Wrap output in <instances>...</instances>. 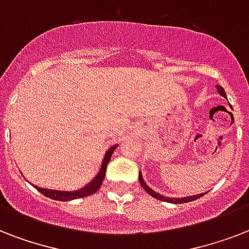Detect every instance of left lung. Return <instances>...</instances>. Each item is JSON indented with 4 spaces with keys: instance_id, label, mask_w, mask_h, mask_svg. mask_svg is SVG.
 <instances>
[{
    "instance_id": "1",
    "label": "left lung",
    "mask_w": 249,
    "mask_h": 249,
    "mask_svg": "<svg viewBox=\"0 0 249 249\" xmlns=\"http://www.w3.org/2000/svg\"><path fill=\"white\" fill-rule=\"evenodd\" d=\"M217 90H218L220 95H222V97L228 99V97H226V94H225V90L222 86L217 85ZM140 183H141V186H142V187L144 189V191H146L147 194H150V195L155 197V199H158V200H161V201H166V203H173V204H181V203H189V201L196 200V199H199V197H201L203 195H205V194H207V193H203V194H197V195H191V196H185V197L164 196V195H161V194H159V193H156V191H154L151 187H148V186L146 185V182L143 181V177H142L141 172H140Z\"/></svg>"
}]
</instances>
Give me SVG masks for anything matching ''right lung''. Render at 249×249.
Masks as SVG:
<instances>
[{
    "label": "right lung",
    "instance_id": "right-lung-1",
    "mask_svg": "<svg viewBox=\"0 0 249 249\" xmlns=\"http://www.w3.org/2000/svg\"><path fill=\"white\" fill-rule=\"evenodd\" d=\"M117 146H112L111 148H108V151L106 152L105 158H103V161H102V166L98 174L91 179V181L85 185L83 189L76 190V191H60V190H50V189H42V187H38V186H35V189L38 190L42 195H45L46 197H50L53 200L58 201H70L73 200V199H79V197H85L89 196V195H93L94 193H97L99 187H101L102 182L105 179L106 176V169H107V164L109 163L111 160V156L113 154V150L116 148Z\"/></svg>",
    "mask_w": 249,
    "mask_h": 249
}]
</instances>
